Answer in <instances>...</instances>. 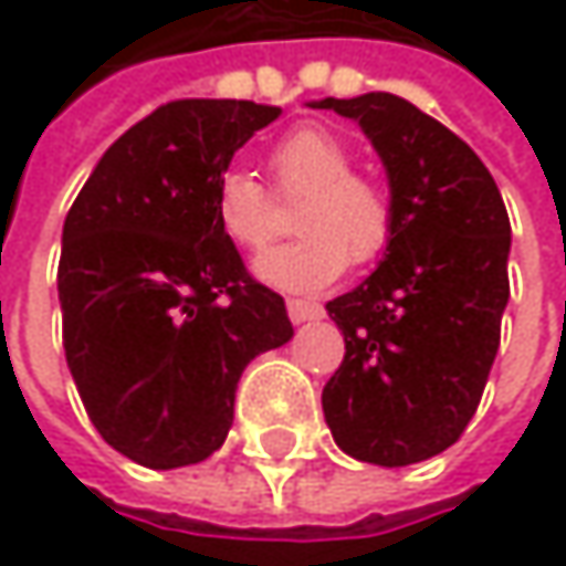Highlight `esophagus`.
I'll use <instances>...</instances> for the list:
<instances>
[{"label":"esophagus","instance_id":"1","mask_svg":"<svg viewBox=\"0 0 566 566\" xmlns=\"http://www.w3.org/2000/svg\"><path fill=\"white\" fill-rule=\"evenodd\" d=\"M287 317H291L294 324L317 321V317H324V307H321L317 301H301V297H291V301H287Z\"/></svg>","mask_w":566,"mask_h":566}]
</instances>
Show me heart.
Here are the masks:
<instances>
[{
  "label": "heart",
  "mask_w": 566,
  "mask_h": 566,
  "mask_svg": "<svg viewBox=\"0 0 566 566\" xmlns=\"http://www.w3.org/2000/svg\"><path fill=\"white\" fill-rule=\"evenodd\" d=\"M272 172L284 196H304L294 212V242L265 252L255 275L282 291H317L340 279L347 259L374 262L390 239V202L364 176L354 157L324 127H297L272 150ZM216 222L229 242L262 252L275 232V202L269 189L245 170H226L216 182Z\"/></svg>",
  "instance_id": "1"
}]
</instances>
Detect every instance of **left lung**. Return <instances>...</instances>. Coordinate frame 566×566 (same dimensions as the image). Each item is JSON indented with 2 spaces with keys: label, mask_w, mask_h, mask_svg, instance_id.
Wrapping results in <instances>:
<instances>
[{
  "label": "left lung",
  "mask_w": 566,
  "mask_h": 566,
  "mask_svg": "<svg viewBox=\"0 0 566 566\" xmlns=\"http://www.w3.org/2000/svg\"><path fill=\"white\" fill-rule=\"evenodd\" d=\"M307 107L360 124L394 216L370 279L327 301L347 354L321 394L324 419L347 455L412 465L479 409L509 304V212L475 150L416 104L370 91Z\"/></svg>",
  "instance_id": "obj_1"
}]
</instances>
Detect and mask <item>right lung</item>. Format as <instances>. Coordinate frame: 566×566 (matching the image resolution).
Returning <instances> with one entry per match:
<instances>
[{"mask_svg":"<svg viewBox=\"0 0 566 566\" xmlns=\"http://www.w3.org/2000/svg\"><path fill=\"white\" fill-rule=\"evenodd\" d=\"M279 114L229 97L164 104L107 147L64 219L67 370L101 439L137 465L209 459L242 370L294 334L212 209L235 150Z\"/></svg>","mask_w":566,"mask_h":566,"instance_id":"add662e5","label":"right lung"}]
</instances>
